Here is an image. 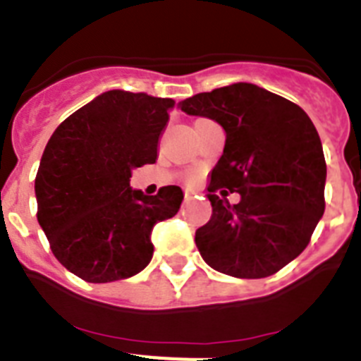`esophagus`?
<instances>
[{"instance_id":"1","label":"esophagus","mask_w":361,"mask_h":361,"mask_svg":"<svg viewBox=\"0 0 361 361\" xmlns=\"http://www.w3.org/2000/svg\"><path fill=\"white\" fill-rule=\"evenodd\" d=\"M191 195H193V191H191V190H186V191H184V197H186V199H190Z\"/></svg>"}]
</instances>
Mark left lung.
<instances>
[{
  "label": "left lung",
  "instance_id": "left-lung-1",
  "mask_svg": "<svg viewBox=\"0 0 361 361\" xmlns=\"http://www.w3.org/2000/svg\"><path fill=\"white\" fill-rule=\"evenodd\" d=\"M178 108L226 132L208 186L212 219L195 231L200 257L235 279L273 275L305 250L324 215L327 166L314 124L295 103L251 82L197 94ZM224 187L241 202L229 204Z\"/></svg>",
  "mask_w": 361,
  "mask_h": 361
}]
</instances>
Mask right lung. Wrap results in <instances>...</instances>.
Wrapping results in <instances>:
<instances>
[{"instance_id": "obj_1", "label": "right lung", "mask_w": 361, "mask_h": 361, "mask_svg": "<svg viewBox=\"0 0 361 361\" xmlns=\"http://www.w3.org/2000/svg\"><path fill=\"white\" fill-rule=\"evenodd\" d=\"M171 99L108 90L52 133L36 175L37 222L52 253L92 283L141 273L152 260L153 226L177 215L178 186L157 195L130 188L135 168L157 161Z\"/></svg>"}]
</instances>
